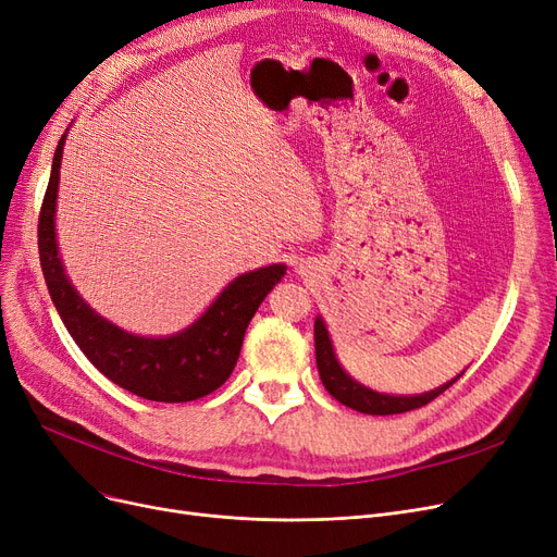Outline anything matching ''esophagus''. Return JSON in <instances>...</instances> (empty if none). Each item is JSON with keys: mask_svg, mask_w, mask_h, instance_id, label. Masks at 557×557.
Segmentation results:
<instances>
[{"mask_svg": "<svg viewBox=\"0 0 557 557\" xmlns=\"http://www.w3.org/2000/svg\"><path fill=\"white\" fill-rule=\"evenodd\" d=\"M298 273H302V265H300V271H298Z\"/></svg>", "mask_w": 557, "mask_h": 557, "instance_id": "1", "label": "esophagus"}]
</instances>
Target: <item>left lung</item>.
<instances>
[{
    "label": "left lung",
    "instance_id": "1",
    "mask_svg": "<svg viewBox=\"0 0 557 557\" xmlns=\"http://www.w3.org/2000/svg\"><path fill=\"white\" fill-rule=\"evenodd\" d=\"M314 348H317V367H319V376L323 387L331 393L339 404L358 410V413L367 416H395V413H406V410L422 408L431 399H436L441 393L459 381L461 374H457L451 381L429 389V393L420 395H387V393H376V389L362 385L356 381L351 374L342 367L337 354H335V344L331 333H327V325L323 317H317L314 321Z\"/></svg>",
    "mask_w": 557,
    "mask_h": 557
}]
</instances>
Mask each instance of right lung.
Segmentation results:
<instances>
[{"instance_id": "1", "label": "right lung", "mask_w": 557, "mask_h": 557, "mask_svg": "<svg viewBox=\"0 0 557 557\" xmlns=\"http://www.w3.org/2000/svg\"><path fill=\"white\" fill-rule=\"evenodd\" d=\"M52 158L50 183L38 218V255L50 298L66 331L89 362L128 393L164 404L211 395L232 376L247 325L263 298L286 275L284 263H271L234 277L213 302L183 331L172 335H137L100 317L73 286L57 240V193L64 144Z\"/></svg>"}]
</instances>
